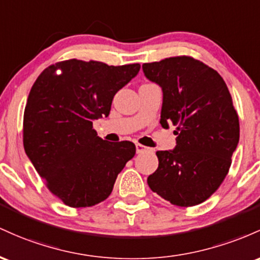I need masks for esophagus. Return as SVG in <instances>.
Segmentation results:
<instances>
[{
    "label": "esophagus",
    "mask_w": 260,
    "mask_h": 260,
    "mask_svg": "<svg viewBox=\"0 0 260 260\" xmlns=\"http://www.w3.org/2000/svg\"><path fill=\"white\" fill-rule=\"evenodd\" d=\"M146 151H150V148L146 147V146L141 144H136V152L138 153H144Z\"/></svg>",
    "instance_id": "1"
}]
</instances>
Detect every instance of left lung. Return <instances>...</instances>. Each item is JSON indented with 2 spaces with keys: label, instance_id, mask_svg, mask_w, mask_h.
I'll use <instances>...</instances> for the list:
<instances>
[{
  "label": "left lung",
  "instance_id": "8db88e82",
  "mask_svg": "<svg viewBox=\"0 0 260 260\" xmlns=\"http://www.w3.org/2000/svg\"><path fill=\"white\" fill-rule=\"evenodd\" d=\"M146 77L162 88L161 125H177L174 150L157 151L151 190L177 206L209 199L229 173L240 141V121L223 78L190 56L144 63Z\"/></svg>",
  "mask_w": 260,
  "mask_h": 260
}]
</instances>
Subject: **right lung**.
<instances>
[{
	"label": "right lung",
	"mask_w": 260,
	"mask_h": 260,
	"mask_svg": "<svg viewBox=\"0 0 260 260\" xmlns=\"http://www.w3.org/2000/svg\"><path fill=\"white\" fill-rule=\"evenodd\" d=\"M139 71V63L109 66L71 59L46 67L31 87L23 145L49 190L66 205L88 208L106 200L135 156L133 142L97 136L93 120L109 115L115 93Z\"/></svg>",
	"instance_id": "add662e5"
}]
</instances>
